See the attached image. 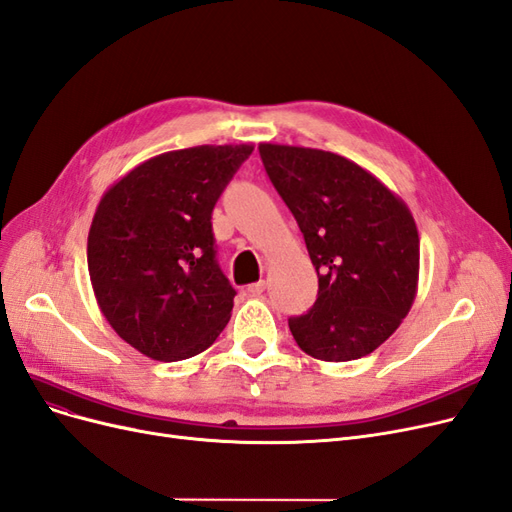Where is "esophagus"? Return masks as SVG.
<instances>
[{"instance_id": "1", "label": "esophagus", "mask_w": 512, "mask_h": 512, "mask_svg": "<svg viewBox=\"0 0 512 512\" xmlns=\"http://www.w3.org/2000/svg\"><path fill=\"white\" fill-rule=\"evenodd\" d=\"M264 292V281L260 279V281H256V284H250L248 286V294L250 296H260Z\"/></svg>"}]
</instances>
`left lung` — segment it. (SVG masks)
Returning <instances> with one entry per match:
<instances>
[{"mask_svg":"<svg viewBox=\"0 0 512 512\" xmlns=\"http://www.w3.org/2000/svg\"><path fill=\"white\" fill-rule=\"evenodd\" d=\"M317 271V301L288 322L305 354L324 362L368 356L409 315L419 281L417 224L398 195L349 158L260 144Z\"/></svg>","mask_w":512,"mask_h":512,"instance_id":"8db88e82","label":"left lung"}]
</instances>
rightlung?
I'll return each instance as SVG.
<instances>
[{
    "mask_svg": "<svg viewBox=\"0 0 512 512\" xmlns=\"http://www.w3.org/2000/svg\"><path fill=\"white\" fill-rule=\"evenodd\" d=\"M252 144L195 146L148 158L103 192L86 258L97 305L139 354H201L231 320L211 211Z\"/></svg>",
    "mask_w": 512,
    "mask_h": 512,
    "instance_id": "obj_1",
    "label": "right lung"
}]
</instances>
